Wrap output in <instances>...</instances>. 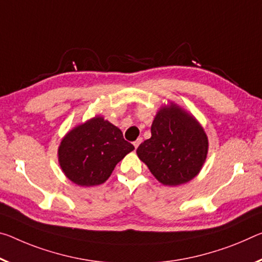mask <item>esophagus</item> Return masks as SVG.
<instances>
[{
    "label": "esophagus",
    "instance_id": "34e87169",
    "mask_svg": "<svg viewBox=\"0 0 262 262\" xmlns=\"http://www.w3.org/2000/svg\"><path fill=\"white\" fill-rule=\"evenodd\" d=\"M141 141H142V139L139 138L138 140H136V141H134V142H133V144H134V147H135V148H138V147H139V144L141 143Z\"/></svg>",
    "mask_w": 262,
    "mask_h": 262
}]
</instances>
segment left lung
<instances>
[{
  "mask_svg": "<svg viewBox=\"0 0 262 262\" xmlns=\"http://www.w3.org/2000/svg\"><path fill=\"white\" fill-rule=\"evenodd\" d=\"M209 139L198 120L177 103L160 107L151 123V138L136 154L157 181L176 186L196 177L205 163Z\"/></svg>",
  "mask_w": 262,
  "mask_h": 262,
  "instance_id": "1",
  "label": "left lung"
}]
</instances>
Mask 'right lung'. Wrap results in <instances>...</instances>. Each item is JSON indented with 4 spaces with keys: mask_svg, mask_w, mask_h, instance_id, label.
I'll list each match as a JSON object with an SVG mask.
<instances>
[{
    "mask_svg": "<svg viewBox=\"0 0 262 262\" xmlns=\"http://www.w3.org/2000/svg\"><path fill=\"white\" fill-rule=\"evenodd\" d=\"M133 150L134 146L118 127L97 115L66 133L58 147V162L74 184L95 186L105 183L115 165Z\"/></svg>",
    "mask_w": 262,
    "mask_h": 262,
    "instance_id": "add662e5",
    "label": "right lung"
}]
</instances>
